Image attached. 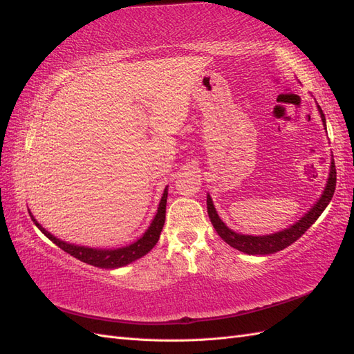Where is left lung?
Returning <instances> with one entry per match:
<instances>
[{"mask_svg": "<svg viewBox=\"0 0 354 354\" xmlns=\"http://www.w3.org/2000/svg\"><path fill=\"white\" fill-rule=\"evenodd\" d=\"M317 109L320 112V118H322V122L326 128L325 122V115L320 109V106L317 104ZM337 186V171H335V164L334 160L330 162V171H329V178L326 187L324 190L322 196L315 203V207L310 209L301 220H298L295 224H292L291 227H288L285 230L276 232L272 234H263V236H252V234H239L236 232L230 230L226 224L221 221L218 217V214L214 208V203L209 195H207V208H208V216L212 223L214 229L218 233V236L229 243L233 248H236L238 251H242L245 254L250 255H267V254H274L277 251L285 250L286 246L294 243L297 239H299L303 234L307 232V229L312 226V224L320 217V214L325 211L328 207V203L332 199V195L335 192Z\"/></svg>", "mask_w": 354, "mask_h": 354, "instance_id": "1", "label": "left lung"}]
</instances>
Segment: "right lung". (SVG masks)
Masks as SVG:
<instances>
[{"mask_svg": "<svg viewBox=\"0 0 354 354\" xmlns=\"http://www.w3.org/2000/svg\"><path fill=\"white\" fill-rule=\"evenodd\" d=\"M167 196H168V189L165 187L164 195H162V198H160V202H159L156 216L152 220L149 229L143 233V236L130 245L122 246V248H115V250L88 248V246H80V245H72L68 242H63V241L53 236L50 232H47L44 227H42L30 212H29V216H30L32 221L37 224V227L42 233H44L51 242H55L59 248L71 254L72 257H75V259L81 260L82 263L91 264L94 267H102V269H118V267L127 266L138 259H142L143 255H146L156 245V242L159 241V234H160V232H162L164 223H165Z\"/></svg>", "mask_w": 354, "mask_h": 354, "instance_id": "1", "label": "right lung"}]
</instances>
